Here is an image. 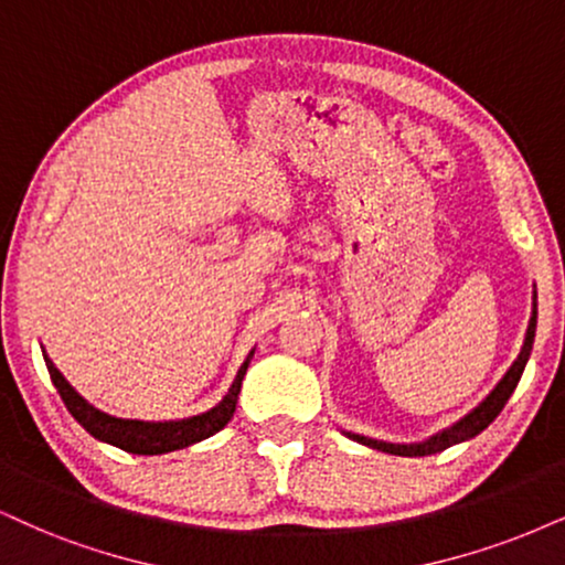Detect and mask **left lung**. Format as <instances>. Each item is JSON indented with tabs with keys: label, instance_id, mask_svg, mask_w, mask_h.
Wrapping results in <instances>:
<instances>
[{
	"label": "left lung",
	"instance_id": "obj_1",
	"mask_svg": "<svg viewBox=\"0 0 565 565\" xmlns=\"http://www.w3.org/2000/svg\"><path fill=\"white\" fill-rule=\"evenodd\" d=\"M534 332H537V290H534V303H532V317H529V327H526V338H524V345H521V353L519 359L513 361L511 369L505 372V377L498 382L495 390H492L487 398L479 403V406L471 411V414H466L461 422H456L452 427L437 431V435H431L429 440L424 443H411V445H395V443H382V440H372V437H364V435H353V431H345L351 440H356L361 445H369V448L374 450H382V452H393V456H408V458H416V456H431V452H440L445 448H450V445H458V443H466L471 440V437H477L479 431L490 427L492 422H495V416L503 411V406L511 398V393L516 390L521 374H524V366L529 361V353H532V343H534Z\"/></svg>",
	"mask_w": 565,
	"mask_h": 565
}]
</instances>
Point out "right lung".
I'll return each instance as SVG.
<instances>
[{
  "mask_svg": "<svg viewBox=\"0 0 565 565\" xmlns=\"http://www.w3.org/2000/svg\"><path fill=\"white\" fill-rule=\"evenodd\" d=\"M250 356L243 361V366L235 374V382L230 385L227 395L217 406L206 414L191 416V419H178V422H136V419H117V416L104 414V411L94 408L90 403L73 390V385L62 377V372L52 364V359L44 353L49 377H52L54 387H57L60 398L65 401L70 414L75 416V422L81 424L88 435H94L96 440L115 445L125 452H136V456H162V452H172L188 445L206 440V437L217 435L225 424L233 419L235 406H238V393L243 385V374L250 364Z\"/></svg>",
  "mask_w": 565,
  "mask_h": 565,
  "instance_id": "obj_1",
  "label": "right lung"
}]
</instances>
